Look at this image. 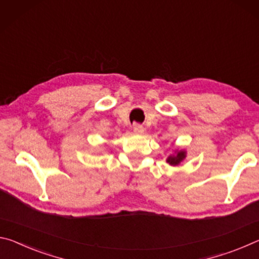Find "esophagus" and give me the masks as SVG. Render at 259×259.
<instances>
[{"label":"esophagus","mask_w":259,"mask_h":259,"mask_svg":"<svg viewBox=\"0 0 259 259\" xmlns=\"http://www.w3.org/2000/svg\"><path fill=\"white\" fill-rule=\"evenodd\" d=\"M133 131H134V133L141 134V133H143V127L141 125H139V124H135L133 126Z\"/></svg>","instance_id":"34e87169"}]
</instances>
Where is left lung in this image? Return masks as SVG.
Returning <instances> with one entry per match:
<instances>
[{"label": "left lung", "instance_id": "1", "mask_svg": "<svg viewBox=\"0 0 259 259\" xmlns=\"http://www.w3.org/2000/svg\"><path fill=\"white\" fill-rule=\"evenodd\" d=\"M185 157H186L185 151H179L175 156H169V157L167 158V163L171 165H178Z\"/></svg>", "mask_w": 259, "mask_h": 259}]
</instances>
